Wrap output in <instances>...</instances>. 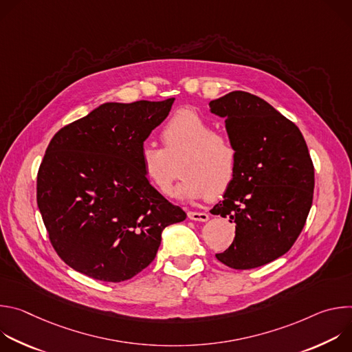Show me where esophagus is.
I'll return each mask as SVG.
<instances>
[{"instance_id":"esophagus-1","label":"esophagus","mask_w":352,"mask_h":352,"mask_svg":"<svg viewBox=\"0 0 352 352\" xmlns=\"http://www.w3.org/2000/svg\"><path fill=\"white\" fill-rule=\"evenodd\" d=\"M188 217L195 221H208L209 220V214L204 213V212H188Z\"/></svg>"}]
</instances>
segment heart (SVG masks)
<instances>
[{"label":"heart","mask_w":352,"mask_h":352,"mask_svg":"<svg viewBox=\"0 0 352 352\" xmlns=\"http://www.w3.org/2000/svg\"><path fill=\"white\" fill-rule=\"evenodd\" d=\"M160 138L164 147L144 143L139 153L144 177L160 193H171L179 162L184 175L177 188L179 197H213L230 188L239 148L228 133L216 132L208 118L192 109H179L167 120Z\"/></svg>","instance_id":"obj_1"}]
</instances>
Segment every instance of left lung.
<instances>
[{
  "mask_svg": "<svg viewBox=\"0 0 352 352\" xmlns=\"http://www.w3.org/2000/svg\"><path fill=\"white\" fill-rule=\"evenodd\" d=\"M226 118L239 148L236 175L212 210L235 224V238L216 258L248 270L283 256L302 231L309 214L315 168L298 126L263 98L231 91L210 102Z\"/></svg>",
  "mask_w": 352,
  "mask_h": 352,
  "instance_id": "8db88e82",
  "label": "left lung"
}]
</instances>
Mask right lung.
Instances as JSON below:
<instances>
[{
    "label": "right lung",
    "instance_id": "1",
    "mask_svg": "<svg viewBox=\"0 0 352 352\" xmlns=\"http://www.w3.org/2000/svg\"><path fill=\"white\" fill-rule=\"evenodd\" d=\"M175 98L106 103L61 128L37 173V206L57 255L94 280L121 283L156 258L186 213L144 177L143 142Z\"/></svg>",
    "mask_w": 352,
    "mask_h": 352
}]
</instances>
